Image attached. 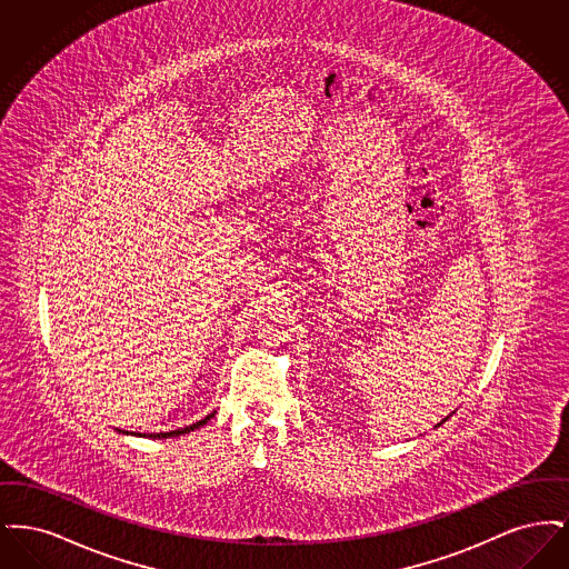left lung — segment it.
<instances>
[{
	"instance_id": "1",
	"label": "left lung",
	"mask_w": 569,
	"mask_h": 569,
	"mask_svg": "<svg viewBox=\"0 0 569 569\" xmlns=\"http://www.w3.org/2000/svg\"><path fill=\"white\" fill-rule=\"evenodd\" d=\"M446 420H448V418H446ZM446 420H441V422H439V425H437V427H441V425H443V422H446Z\"/></svg>"
}]
</instances>
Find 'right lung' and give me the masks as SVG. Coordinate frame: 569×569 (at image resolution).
Returning a JSON list of instances; mask_svg holds the SVG:
<instances>
[{
  "label": "right lung",
  "mask_w": 569,
  "mask_h": 569,
  "mask_svg": "<svg viewBox=\"0 0 569 569\" xmlns=\"http://www.w3.org/2000/svg\"><path fill=\"white\" fill-rule=\"evenodd\" d=\"M213 416H216V411H213V413H209V416H207V418H202V420H198V422H196V425H190V427H186V429H177V431H170V433H134V435H138V437H153V439H166V437H179V435H186V433H190V431H193V429H200V427H204V425H207V422H209V420H211V418H213ZM119 433H123V431H121V429H119ZM126 433H128V431H126Z\"/></svg>",
  "instance_id": "1"
}]
</instances>
